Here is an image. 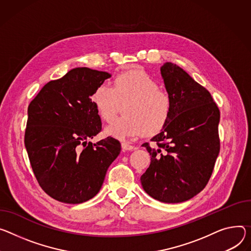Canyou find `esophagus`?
<instances>
[{
  "mask_svg": "<svg viewBox=\"0 0 251 251\" xmlns=\"http://www.w3.org/2000/svg\"><path fill=\"white\" fill-rule=\"evenodd\" d=\"M121 146H122V148H123L124 150H133V149H134V146L131 145V144H129L128 142H122Z\"/></svg>",
  "mask_w": 251,
  "mask_h": 251,
  "instance_id": "34e87169",
  "label": "esophagus"
}]
</instances>
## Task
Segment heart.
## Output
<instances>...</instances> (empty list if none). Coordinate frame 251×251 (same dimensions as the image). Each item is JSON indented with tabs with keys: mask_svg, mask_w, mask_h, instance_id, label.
<instances>
[{
	"mask_svg": "<svg viewBox=\"0 0 251 251\" xmlns=\"http://www.w3.org/2000/svg\"><path fill=\"white\" fill-rule=\"evenodd\" d=\"M158 83L145 71L137 70L118 75L113 86L102 83L91 97L100 118L111 122L125 104V116L110 124L105 133L127 139L146 133L155 134L167 123L172 109L170 96L158 89Z\"/></svg>",
	"mask_w": 251,
	"mask_h": 251,
	"instance_id": "obj_1",
	"label": "heart"
}]
</instances>
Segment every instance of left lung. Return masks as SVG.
Segmentation results:
<instances>
[{"label":"left lung","mask_w":251,"mask_h":251,"mask_svg":"<svg viewBox=\"0 0 251 251\" xmlns=\"http://www.w3.org/2000/svg\"><path fill=\"white\" fill-rule=\"evenodd\" d=\"M161 75L172 101L161 132L143 143L151 162L140 180L144 190L165 203L186 201L207 185L220 150V112L209 91L171 62Z\"/></svg>","instance_id":"1"}]
</instances>
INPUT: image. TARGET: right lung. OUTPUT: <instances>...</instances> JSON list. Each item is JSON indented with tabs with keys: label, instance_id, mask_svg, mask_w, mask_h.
<instances>
[{
	"label": "right lung",
	"instance_id": "obj_1",
	"mask_svg": "<svg viewBox=\"0 0 251 251\" xmlns=\"http://www.w3.org/2000/svg\"><path fill=\"white\" fill-rule=\"evenodd\" d=\"M110 77L75 68L48 82L28 107L25 146L33 172L42 189L60 202L79 204L93 198L121 151L113 137L88 142L102 130L91 96Z\"/></svg>",
	"mask_w": 251,
	"mask_h": 251
}]
</instances>
